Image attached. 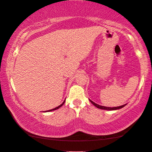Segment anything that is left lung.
I'll return each instance as SVG.
<instances>
[{
  "mask_svg": "<svg viewBox=\"0 0 152 152\" xmlns=\"http://www.w3.org/2000/svg\"><path fill=\"white\" fill-rule=\"evenodd\" d=\"M90 102H91L92 104H93L94 106H96L97 108H99V109H102V110H118V109H121L122 108V107H124L125 105H126V104L125 105H121V106H118V107H105V106H102V105H98L95 103L94 102H92V101L90 100Z\"/></svg>",
  "mask_w": 152,
  "mask_h": 152,
  "instance_id": "obj_1",
  "label": "left lung"
}]
</instances>
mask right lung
<instances>
[{
    "mask_svg": "<svg viewBox=\"0 0 152 152\" xmlns=\"http://www.w3.org/2000/svg\"><path fill=\"white\" fill-rule=\"evenodd\" d=\"M64 102H65V101L64 102L62 103H61V105H59V106H58V107H55V108H53V109H51V110H47L46 112H50V111H53V110H57V109H58V108H60V107H61L62 106V105H64Z\"/></svg>",
    "mask_w": 152,
    "mask_h": 152,
    "instance_id": "obj_1",
    "label": "right lung"
}]
</instances>
